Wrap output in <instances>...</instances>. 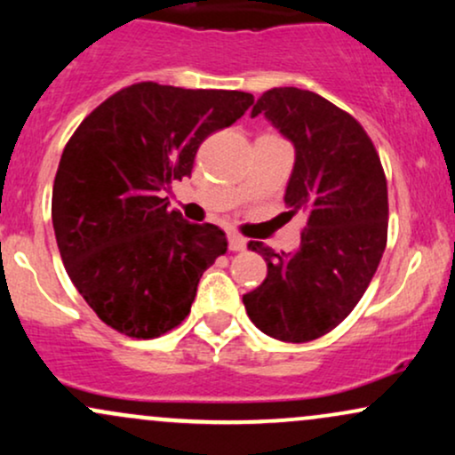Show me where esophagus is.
<instances>
[{
	"label": "esophagus",
	"instance_id": "1",
	"mask_svg": "<svg viewBox=\"0 0 455 455\" xmlns=\"http://www.w3.org/2000/svg\"><path fill=\"white\" fill-rule=\"evenodd\" d=\"M245 239L242 237V235L237 233H228V248L233 250V252H242V250H245Z\"/></svg>",
	"mask_w": 455,
	"mask_h": 455
}]
</instances>
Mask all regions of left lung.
Here are the masks:
<instances>
[{"label": "left lung", "instance_id": "8db88e82", "mask_svg": "<svg viewBox=\"0 0 455 455\" xmlns=\"http://www.w3.org/2000/svg\"><path fill=\"white\" fill-rule=\"evenodd\" d=\"M263 113L295 145L284 203L306 213L295 252L250 242L267 263L263 284L243 295L250 321L282 342L325 336L353 312L387 245V180L362 124L315 92L274 87Z\"/></svg>", "mask_w": 455, "mask_h": 455}]
</instances>
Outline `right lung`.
<instances>
[{
  "label": "right lung",
  "mask_w": 455,
  "mask_h": 455,
  "mask_svg": "<svg viewBox=\"0 0 455 455\" xmlns=\"http://www.w3.org/2000/svg\"><path fill=\"white\" fill-rule=\"evenodd\" d=\"M252 102L245 92L134 83L66 143L51 203L57 248L72 284L115 331L149 340L190 315L227 235L184 220L160 192L190 177L203 140Z\"/></svg>",
  "instance_id": "1"
}]
</instances>
